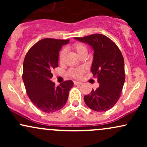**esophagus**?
Here are the masks:
<instances>
[{
  "label": "esophagus",
  "mask_w": 147,
  "mask_h": 147,
  "mask_svg": "<svg viewBox=\"0 0 147 147\" xmlns=\"http://www.w3.org/2000/svg\"><path fill=\"white\" fill-rule=\"evenodd\" d=\"M74 84H75V85H81V84H82V82H77V81H75V82H74Z\"/></svg>",
  "instance_id": "1"
}]
</instances>
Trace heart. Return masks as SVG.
<instances>
[{"instance_id": "heart-1", "label": "heart", "mask_w": 147, "mask_h": 147, "mask_svg": "<svg viewBox=\"0 0 147 147\" xmlns=\"http://www.w3.org/2000/svg\"><path fill=\"white\" fill-rule=\"evenodd\" d=\"M72 48L75 50L76 52L81 56L82 55H83L84 53H87L88 52V49L85 45H84L83 43H76L75 44L72 45ZM65 50H62L60 52L59 54V60L61 61L63 59V57L65 56ZM86 70V67H81L79 68H73L70 70L69 71V75L71 76L72 77H75V78H79L81 76L83 75V73L85 72V70Z\"/></svg>"}]
</instances>
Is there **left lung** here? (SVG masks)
Here are the masks:
<instances>
[{"instance_id": "8db88e82", "label": "left lung", "mask_w": 147, "mask_h": 147, "mask_svg": "<svg viewBox=\"0 0 147 147\" xmlns=\"http://www.w3.org/2000/svg\"><path fill=\"white\" fill-rule=\"evenodd\" d=\"M93 50L90 70L99 86L84 96V102L92 110L102 112L112 109L121 96L125 81L124 58L113 41L100 34L75 37Z\"/></svg>"}]
</instances>
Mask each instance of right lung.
<instances>
[{
  "instance_id": "1",
  "label": "right lung",
  "mask_w": 147,
  "mask_h": 147,
  "mask_svg": "<svg viewBox=\"0 0 147 147\" xmlns=\"http://www.w3.org/2000/svg\"><path fill=\"white\" fill-rule=\"evenodd\" d=\"M68 42V39L43 38L34 45L25 57L23 80L26 92L32 102L43 112L50 113L62 109L74 85L68 80L55 86L50 80L52 69L58 67L59 52Z\"/></svg>"
}]
</instances>
